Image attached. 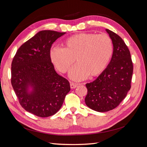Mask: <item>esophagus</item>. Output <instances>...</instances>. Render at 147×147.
Masks as SVG:
<instances>
[{
  "instance_id": "esophagus-1",
  "label": "esophagus",
  "mask_w": 147,
  "mask_h": 147,
  "mask_svg": "<svg viewBox=\"0 0 147 147\" xmlns=\"http://www.w3.org/2000/svg\"><path fill=\"white\" fill-rule=\"evenodd\" d=\"M70 88H71V89H74V88H76V87L78 86V84H76V83L70 82Z\"/></svg>"
}]
</instances>
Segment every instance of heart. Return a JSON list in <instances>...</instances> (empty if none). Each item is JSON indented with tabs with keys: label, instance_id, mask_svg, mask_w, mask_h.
<instances>
[{
	"label": "heart",
	"instance_id": "1",
	"mask_svg": "<svg viewBox=\"0 0 147 147\" xmlns=\"http://www.w3.org/2000/svg\"><path fill=\"white\" fill-rule=\"evenodd\" d=\"M66 48L53 47L50 50L53 64L61 72L67 71L77 58L78 64L70 69L69 77L75 81L96 76L106 68L113 52L112 42L106 34L79 33L65 40Z\"/></svg>",
	"mask_w": 147,
	"mask_h": 147
}]
</instances>
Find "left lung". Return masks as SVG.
Returning a JSON list of instances; mask_svg holds the SVG:
<instances>
[{
  "instance_id": "1",
  "label": "left lung",
  "mask_w": 147,
  "mask_h": 147,
  "mask_svg": "<svg viewBox=\"0 0 147 147\" xmlns=\"http://www.w3.org/2000/svg\"><path fill=\"white\" fill-rule=\"evenodd\" d=\"M105 30L113 43L112 59L96 80L86 84L88 93L84 99L89 108L99 112L114 109L125 98L133 73L131 54L125 43L113 31Z\"/></svg>"
}]
</instances>
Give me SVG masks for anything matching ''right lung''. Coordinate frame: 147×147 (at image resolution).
<instances>
[{
    "instance_id": "obj_1",
    "label": "right lung",
    "mask_w": 147,
    "mask_h": 147,
    "mask_svg": "<svg viewBox=\"0 0 147 147\" xmlns=\"http://www.w3.org/2000/svg\"><path fill=\"white\" fill-rule=\"evenodd\" d=\"M66 32L44 30L22 45L11 63V84L25 110L40 117L55 115L70 91L69 82L57 74L50 48Z\"/></svg>"
}]
</instances>
